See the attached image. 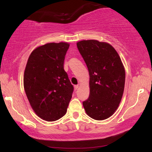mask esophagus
Masks as SVG:
<instances>
[{"mask_svg": "<svg viewBox=\"0 0 152 152\" xmlns=\"http://www.w3.org/2000/svg\"><path fill=\"white\" fill-rule=\"evenodd\" d=\"M78 87H79L78 85H75V86H74V89H75V91H77V90Z\"/></svg>", "mask_w": 152, "mask_h": 152, "instance_id": "1", "label": "esophagus"}]
</instances>
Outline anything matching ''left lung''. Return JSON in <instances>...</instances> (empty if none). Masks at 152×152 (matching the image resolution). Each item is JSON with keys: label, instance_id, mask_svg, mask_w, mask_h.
I'll return each mask as SVG.
<instances>
[{"label": "left lung", "instance_id": "obj_1", "mask_svg": "<svg viewBox=\"0 0 152 152\" xmlns=\"http://www.w3.org/2000/svg\"><path fill=\"white\" fill-rule=\"evenodd\" d=\"M77 46L88 68L90 95L83 102L88 116L96 120L109 118L121 101L125 70L119 55L109 43L84 40Z\"/></svg>", "mask_w": 152, "mask_h": 152}]
</instances>
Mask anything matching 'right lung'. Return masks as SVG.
Returning <instances> with one entry per match:
<instances>
[{"mask_svg": "<svg viewBox=\"0 0 152 152\" xmlns=\"http://www.w3.org/2000/svg\"><path fill=\"white\" fill-rule=\"evenodd\" d=\"M69 43H49L30 54L24 72L27 97L39 117L55 121L65 115L73 86L64 69Z\"/></svg>", "mask_w": 152, "mask_h": 152, "instance_id": "add662e5", "label": "right lung"}]
</instances>
